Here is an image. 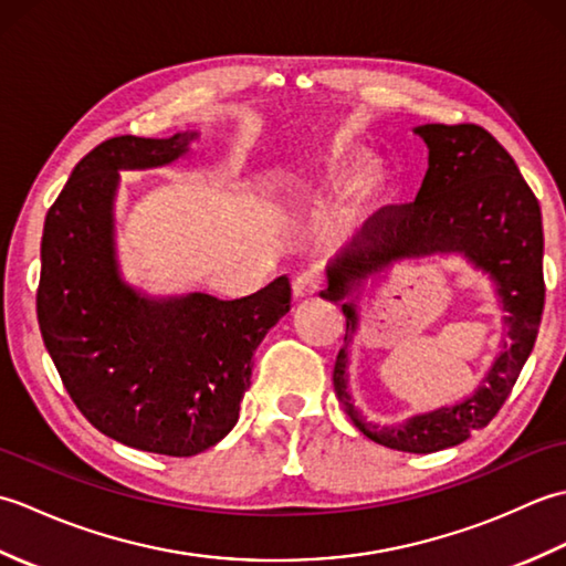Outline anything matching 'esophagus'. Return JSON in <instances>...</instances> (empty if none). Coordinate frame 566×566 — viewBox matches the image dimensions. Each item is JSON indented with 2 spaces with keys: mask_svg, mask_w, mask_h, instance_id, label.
<instances>
[{
  "mask_svg": "<svg viewBox=\"0 0 566 566\" xmlns=\"http://www.w3.org/2000/svg\"><path fill=\"white\" fill-rule=\"evenodd\" d=\"M321 290V280L314 272H304L294 280V296L296 298H311L316 296Z\"/></svg>",
  "mask_w": 566,
  "mask_h": 566,
  "instance_id": "1",
  "label": "esophagus"
}]
</instances>
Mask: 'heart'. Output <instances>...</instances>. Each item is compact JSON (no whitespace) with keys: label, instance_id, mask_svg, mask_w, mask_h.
<instances>
[{"label":"heart","instance_id":"b5f03b06","mask_svg":"<svg viewBox=\"0 0 566 566\" xmlns=\"http://www.w3.org/2000/svg\"><path fill=\"white\" fill-rule=\"evenodd\" d=\"M350 165H355V160H353V163H338V165H335V175L347 172V170H350ZM379 182H381V179H379L377 172H369L367 177L359 179V182H357V191H355L353 209H347V211L340 213V223H347L350 219H355L357 211H359V203H365L369 197L377 195V191H379Z\"/></svg>","mask_w":566,"mask_h":566}]
</instances>
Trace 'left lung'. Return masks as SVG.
Returning a JSON list of instances; mask_svg holds the SVG:
<instances>
[{
    "mask_svg": "<svg viewBox=\"0 0 566 566\" xmlns=\"http://www.w3.org/2000/svg\"><path fill=\"white\" fill-rule=\"evenodd\" d=\"M428 146V172L413 203L379 209L367 240L328 268L323 298L343 306L345 343L357 331L355 302H345L367 276L408 258L460 252L491 276L506 311L509 340L474 396L462 403L408 418L401 426L367 423L347 389V345L333 367V387L357 430L384 448L428 454L464 442L506 403L531 357L545 306L543 213L518 165L476 124L413 128Z\"/></svg>",
    "mask_w": 566,
    "mask_h": 566,
    "instance_id": "left-lung-1",
    "label": "left lung"
}]
</instances>
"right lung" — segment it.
I'll return each mask as SVG.
<instances>
[{
  "label": "right lung",
  "mask_w": 566,
  "mask_h": 566,
  "mask_svg": "<svg viewBox=\"0 0 566 566\" xmlns=\"http://www.w3.org/2000/svg\"><path fill=\"white\" fill-rule=\"evenodd\" d=\"M199 134L116 136L75 165L45 213L35 311L70 399L128 448L191 457L238 423L252 355L292 304L286 276L221 302L150 298L122 280L114 248L118 170L170 165Z\"/></svg>",
  "instance_id": "obj_1"
}]
</instances>
